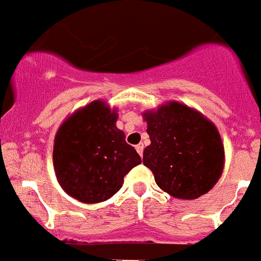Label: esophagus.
<instances>
[{
    "mask_svg": "<svg viewBox=\"0 0 261 261\" xmlns=\"http://www.w3.org/2000/svg\"><path fill=\"white\" fill-rule=\"evenodd\" d=\"M136 151H137V153H139V155L143 156V152H144V145H143V144H137V145H136Z\"/></svg>",
    "mask_w": 261,
    "mask_h": 261,
    "instance_id": "34e87169",
    "label": "esophagus"
}]
</instances>
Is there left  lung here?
Returning <instances> with one entry per match:
<instances>
[{
    "mask_svg": "<svg viewBox=\"0 0 261 261\" xmlns=\"http://www.w3.org/2000/svg\"><path fill=\"white\" fill-rule=\"evenodd\" d=\"M151 144L143 163L156 185L175 198L195 199L217 183L224 168L220 133L202 114L178 102L144 113Z\"/></svg>",
    "mask_w": 261,
    "mask_h": 261,
    "instance_id": "left-lung-1",
    "label": "left lung"
}]
</instances>
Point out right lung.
<instances>
[{
  "label": "right lung",
  "mask_w": 261,
  "mask_h": 261,
  "mask_svg": "<svg viewBox=\"0 0 261 261\" xmlns=\"http://www.w3.org/2000/svg\"><path fill=\"white\" fill-rule=\"evenodd\" d=\"M116 121L114 110L94 101L64 121L56 133V178L78 201L98 203L109 199L121 189L125 175L141 163Z\"/></svg>",
  "instance_id": "add662e5"
}]
</instances>
